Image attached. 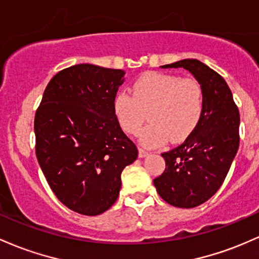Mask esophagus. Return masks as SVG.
Wrapping results in <instances>:
<instances>
[{
  "label": "esophagus",
  "instance_id": "34e87169",
  "mask_svg": "<svg viewBox=\"0 0 259 259\" xmlns=\"http://www.w3.org/2000/svg\"><path fill=\"white\" fill-rule=\"evenodd\" d=\"M148 153L147 150H144V149H142V148H139V150H138V155H139V158H145V156L148 155Z\"/></svg>",
  "mask_w": 259,
  "mask_h": 259
}]
</instances>
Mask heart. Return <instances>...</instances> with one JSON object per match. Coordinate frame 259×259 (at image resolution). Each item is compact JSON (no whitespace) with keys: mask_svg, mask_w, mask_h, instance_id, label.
<instances>
[{"mask_svg":"<svg viewBox=\"0 0 259 259\" xmlns=\"http://www.w3.org/2000/svg\"><path fill=\"white\" fill-rule=\"evenodd\" d=\"M114 112L124 132L138 135L147 118L150 123L141 133L145 147H160L185 139L202 118L204 94L192 78L150 72L132 87V94L120 92L114 99ZM148 115H147L146 114Z\"/></svg>","mask_w":259,"mask_h":259,"instance_id":"obj_1","label":"heart"}]
</instances>
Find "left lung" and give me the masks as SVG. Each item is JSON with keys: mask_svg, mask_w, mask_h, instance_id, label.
<instances>
[{"mask_svg": "<svg viewBox=\"0 0 259 259\" xmlns=\"http://www.w3.org/2000/svg\"><path fill=\"white\" fill-rule=\"evenodd\" d=\"M161 68H185L204 94L199 123L181 145L162 153L166 167L154 179L159 196L174 207L194 208L217 193L239 150L240 114L225 79L194 59Z\"/></svg>", "mask_w": 259, "mask_h": 259, "instance_id": "obj_1", "label": "left lung"}]
</instances>
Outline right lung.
I'll return each instance as SVG.
<instances>
[{
	"label": "right lung",
	"mask_w": 259,
	"mask_h": 259,
	"mask_svg": "<svg viewBox=\"0 0 259 259\" xmlns=\"http://www.w3.org/2000/svg\"><path fill=\"white\" fill-rule=\"evenodd\" d=\"M124 71L80 63L49 82L34 121L36 158L55 196L83 215L111 207L138 149L121 130L114 99Z\"/></svg>",
	"instance_id": "1"
}]
</instances>
